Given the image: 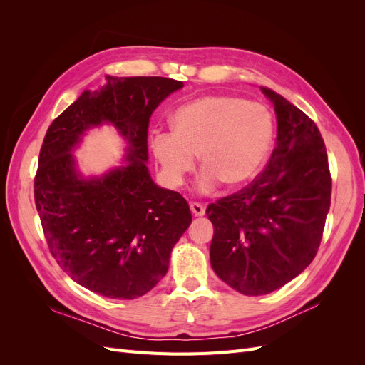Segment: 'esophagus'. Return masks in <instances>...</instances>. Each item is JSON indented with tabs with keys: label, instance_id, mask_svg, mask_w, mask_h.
<instances>
[{
	"label": "esophagus",
	"instance_id": "obj_1",
	"mask_svg": "<svg viewBox=\"0 0 365 365\" xmlns=\"http://www.w3.org/2000/svg\"><path fill=\"white\" fill-rule=\"evenodd\" d=\"M190 210L195 216H204L205 215V207L200 202H192Z\"/></svg>",
	"mask_w": 365,
	"mask_h": 365
}]
</instances>
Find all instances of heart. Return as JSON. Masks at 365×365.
<instances>
[{"label": "heart", "mask_w": 365, "mask_h": 365, "mask_svg": "<svg viewBox=\"0 0 365 365\" xmlns=\"http://www.w3.org/2000/svg\"><path fill=\"white\" fill-rule=\"evenodd\" d=\"M172 130L150 141L164 181L180 187L200 153L204 172L197 190L208 193L219 182L239 189L259 173L272 145L274 121L259 102L216 94L181 106L172 117Z\"/></svg>", "instance_id": "1"}]
</instances>
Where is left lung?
<instances>
[{"instance_id":"8db88e82","label":"left lung","mask_w":365,"mask_h":365,"mask_svg":"<svg viewBox=\"0 0 365 365\" xmlns=\"http://www.w3.org/2000/svg\"><path fill=\"white\" fill-rule=\"evenodd\" d=\"M277 145L247 187L207 207L215 235L210 262L217 277L244 295L282 288L311 263L330 207L326 146L314 121L269 88Z\"/></svg>"}]
</instances>
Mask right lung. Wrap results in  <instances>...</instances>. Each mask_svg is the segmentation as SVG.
<instances>
[{
    "instance_id": "1",
    "label": "right lung",
    "mask_w": 365,
    "mask_h": 365,
    "mask_svg": "<svg viewBox=\"0 0 365 365\" xmlns=\"http://www.w3.org/2000/svg\"><path fill=\"white\" fill-rule=\"evenodd\" d=\"M182 82L106 76L53 120L39 152L35 204L59 267L83 288L134 300L169 269L172 248L192 222L184 197L161 189L148 169V128L157 106ZM115 125L128 143L126 166L83 179L71 152L84 132Z\"/></svg>"
}]
</instances>
